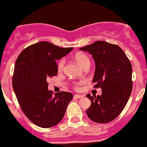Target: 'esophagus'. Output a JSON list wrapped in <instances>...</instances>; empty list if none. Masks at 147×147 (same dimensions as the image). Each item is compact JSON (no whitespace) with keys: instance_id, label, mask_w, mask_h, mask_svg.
Wrapping results in <instances>:
<instances>
[{"instance_id":"obj_1","label":"esophagus","mask_w":147,"mask_h":147,"mask_svg":"<svg viewBox=\"0 0 147 147\" xmlns=\"http://www.w3.org/2000/svg\"><path fill=\"white\" fill-rule=\"evenodd\" d=\"M84 97V96H82V95H79V94H76L74 96V98H82Z\"/></svg>"}]
</instances>
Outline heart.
Returning <instances> with one entry per match:
<instances>
[{"instance_id":"b5f03b06","label":"heart","mask_w":147,"mask_h":147,"mask_svg":"<svg viewBox=\"0 0 147 147\" xmlns=\"http://www.w3.org/2000/svg\"><path fill=\"white\" fill-rule=\"evenodd\" d=\"M75 60L76 61L79 65L81 66L82 67H83L88 63H90V60L88 59V57L86 55L83 54H77L76 56H75ZM65 64V60L63 59L59 60V62H58L57 65V68L59 71H62V68H63V66H64ZM83 82L80 83V84H76L75 85V88L76 90H80V85H82Z\"/></svg>"}]
</instances>
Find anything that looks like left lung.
I'll use <instances>...</instances> for the list:
<instances>
[{
    "mask_svg": "<svg viewBox=\"0 0 147 147\" xmlns=\"http://www.w3.org/2000/svg\"><path fill=\"white\" fill-rule=\"evenodd\" d=\"M80 50L90 54L96 69L93 82L102 88L101 96L87 94L91 105L88 118L96 123H108L117 118L127 105L132 89V65L119 45L96 41Z\"/></svg>",
    "mask_w": 147,
    "mask_h": 147,
    "instance_id": "1",
    "label": "left lung"
}]
</instances>
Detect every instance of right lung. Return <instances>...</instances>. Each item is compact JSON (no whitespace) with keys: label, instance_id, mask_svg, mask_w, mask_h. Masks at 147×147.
I'll list each match as a JSON object with an SVG mask.
<instances>
[{"label":"right lung","instance_id":"1","mask_svg":"<svg viewBox=\"0 0 147 147\" xmlns=\"http://www.w3.org/2000/svg\"><path fill=\"white\" fill-rule=\"evenodd\" d=\"M73 48L63 49L42 41L30 45L18 56L12 77L13 90L23 112L34 124L49 128L59 124L73 98L69 92L53 95L47 79L57 76L56 60L69 54Z\"/></svg>","mask_w":147,"mask_h":147}]
</instances>
